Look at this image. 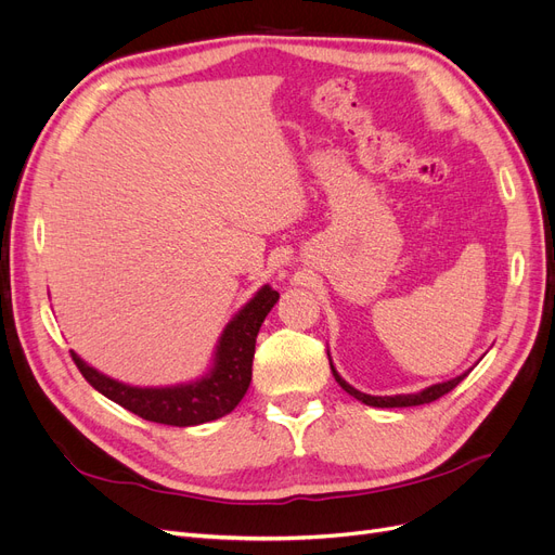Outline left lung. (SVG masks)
<instances>
[{
    "label": "left lung",
    "instance_id": "left-lung-1",
    "mask_svg": "<svg viewBox=\"0 0 555 555\" xmlns=\"http://www.w3.org/2000/svg\"><path fill=\"white\" fill-rule=\"evenodd\" d=\"M331 371H333V377H335V382H338L343 389L349 393V396H354L357 400H361V402H365V405H371V408H414V405H426V402H433V400H438V398H442L444 393H449L451 389H456V386L467 377V373H463V375H459V377H453V379H449V382H440V384H433V386H428V389H424V391H418V393H400V396H371V393H363V391H359V389H354V386L351 384H347L340 375H338V371H335L333 367V363H331Z\"/></svg>",
    "mask_w": 555,
    "mask_h": 555
}]
</instances>
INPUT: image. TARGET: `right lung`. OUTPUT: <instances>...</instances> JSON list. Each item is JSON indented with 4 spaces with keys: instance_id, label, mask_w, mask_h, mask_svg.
<instances>
[{
    "instance_id": "right-lung-1",
    "label": "right lung",
    "mask_w": 555,
    "mask_h": 555,
    "mask_svg": "<svg viewBox=\"0 0 555 555\" xmlns=\"http://www.w3.org/2000/svg\"><path fill=\"white\" fill-rule=\"evenodd\" d=\"M280 294L263 287L247 300L243 310L231 319L220 335L210 371L190 384L178 386H129L102 375L72 351L74 363L99 393L139 414L145 422L166 426H198L215 422L243 400L251 382V359H255L257 333L266 314L278 304Z\"/></svg>"
}]
</instances>
